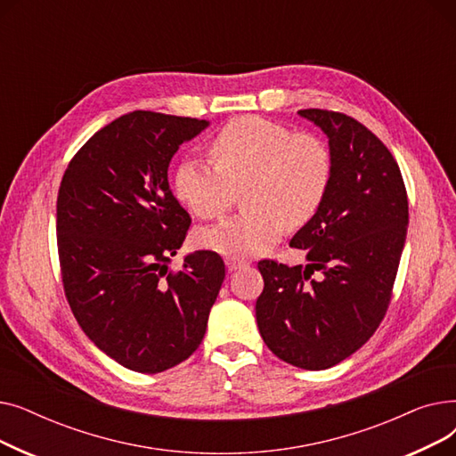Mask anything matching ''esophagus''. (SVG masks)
Instances as JSON below:
<instances>
[{
    "instance_id": "obj_1",
    "label": "esophagus",
    "mask_w": 456,
    "mask_h": 456,
    "mask_svg": "<svg viewBox=\"0 0 456 456\" xmlns=\"http://www.w3.org/2000/svg\"><path fill=\"white\" fill-rule=\"evenodd\" d=\"M225 266L229 272H236V270H242L248 266L246 260H240V258H234V256H227L225 258Z\"/></svg>"
}]
</instances>
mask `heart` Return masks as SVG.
Masks as SVG:
<instances>
[{"label":"heart","mask_w":456,"mask_h":456,"mask_svg":"<svg viewBox=\"0 0 456 456\" xmlns=\"http://www.w3.org/2000/svg\"><path fill=\"white\" fill-rule=\"evenodd\" d=\"M216 166L184 159L174 175V191L201 220L222 216L244 191L240 216L196 232L200 248L251 256L270 249L286 224L301 227L322 208L332 179L327 143L313 133H292L273 119L240 116L210 140Z\"/></svg>","instance_id":"heart-1"}]
</instances>
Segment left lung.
Wrapping results in <instances>:
<instances>
[{"mask_svg":"<svg viewBox=\"0 0 456 456\" xmlns=\"http://www.w3.org/2000/svg\"><path fill=\"white\" fill-rule=\"evenodd\" d=\"M299 114L329 136L332 179L318 214L290 246L308 265L258 262L265 290L255 305L265 344L281 361L327 370L361 349L392 299L409 225L399 166L368 127L323 109ZM320 271V280L312 275Z\"/></svg>","mask_w":456,"mask_h":456,"instance_id":"8db88e82","label":"left lung"}]
</instances>
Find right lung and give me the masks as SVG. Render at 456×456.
Listing matches in <instances>:
<instances>
[{
	"label": "right lung",
	"instance_id": "obj_1",
	"mask_svg": "<svg viewBox=\"0 0 456 456\" xmlns=\"http://www.w3.org/2000/svg\"><path fill=\"white\" fill-rule=\"evenodd\" d=\"M207 126L153 110L119 116L86 140L59 186L68 305L95 346L138 373L170 370L198 349L225 277L214 251L170 268L191 220L167 184V166Z\"/></svg>",
	"mask_w": 456,
	"mask_h": 456
}]
</instances>
